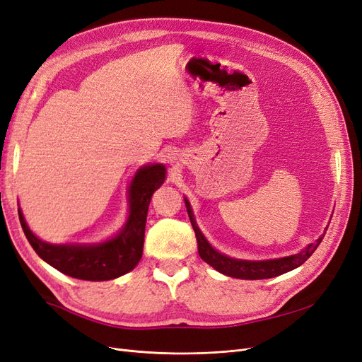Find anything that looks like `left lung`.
Instances as JSON below:
<instances>
[{"label": "left lung", "mask_w": 362, "mask_h": 362, "mask_svg": "<svg viewBox=\"0 0 362 362\" xmlns=\"http://www.w3.org/2000/svg\"><path fill=\"white\" fill-rule=\"evenodd\" d=\"M185 202V208L187 212H189L190 221L193 226V230L196 233V240H197V250L200 258L204 259L205 263L212 266L216 272H220L226 276L230 278H238V279H269L279 276V274H284L286 272H291L297 267H300L306 259L315 252V250L320 247V243L324 238L320 236L315 242L309 243L308 247L303 248L300 252L294 255H286L281 258H270V259H240V258H233L228 257L220 251H216L212 245L208 242L205 235L202 233L194 214L192 209L190 202L187 197H184Z\"/></svg>", "instance_id": "obj_1"}]
</instances>
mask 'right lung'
Listing matches in <instances>:
<instances>
[{"mask_svg": "<svg viewBox=\"0 0 362 362\" xmlns=\"http://www.w3.org/2000/svg\"><path fill=\"white\" fill-rule=\"evenodd\" d=\"M165 178L166 168L162 163L144 165L136 170L127 189V220L117 233L107 240L49 243L33 233L19 208L23 233L38 257L66 276L93 282L123 276L136 267L142 257L150 200Z\"/></svg>", "mask_w": 362, "mask_h": 362, "instance_id": "1", "label": "right lung"}]
</instances>
